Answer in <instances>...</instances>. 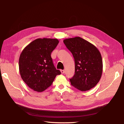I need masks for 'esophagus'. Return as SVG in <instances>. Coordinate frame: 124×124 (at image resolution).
<instances>
[{"mask_svg":"<svg viewBox=\"0 0 124 124\" xmlns=\"http://www.w3.org/2000/svg\"><path fill=\"white\" fill-rule=\"evenodd\" d=\"M61 72L62 73H64L65 71L64 70H61Z\"/></svg>","mask_w":124,"mask_h":124,"instance_id":"1","label":"esophagus"}]
</instances>
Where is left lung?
<instances>
[{
    "instance_id": "left-lung-1",
    "label": "left lung",
    "mask_w": 124,
    "mask_h": 124,
    "mask_svg": "<svg viewBox=\"0 0 124 124\" xmlns=\"http://www.w3.org/2000/svg\"><path fill=\"white\" fill-rule=\"evenodd\" d=\"M63 43L75 59V73L70 79L71 85L81 91L94 87L103 71L102 56L98 49L79 37L64 39Z\"/></svg>"
}]
</instances>
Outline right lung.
I'll return each instance as SVG.
<instances>
[{"label": "right lung", "instance_id": "add662e5", "mask_svg": "<svg viewBox=\"0 0 124 124\" xmlns=\"http://www.w3.org/2000/svg\"><path fill=\"white\" fill-rule=\"evenodd\" d=\"M59 43L57 39H37L21 54L18 62L21 77L33 91H45L51 86L56 76L61 74L54 67L51 56Z\"/></svg>", "mask_w": 124, "mask_h": 124}]
</instances>
